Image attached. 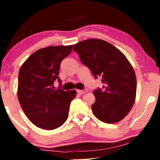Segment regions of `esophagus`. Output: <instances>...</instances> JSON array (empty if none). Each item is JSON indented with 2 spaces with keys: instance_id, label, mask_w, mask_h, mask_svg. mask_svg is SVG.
Masks as SVG:
<instances>
[{
  "instance_id": "1",
  "label": "esophagus",
  "mask_w": 160,
  "mask_h": 160,
  "mask_svg": "<svg viewBox=\"0 0 160 160\" xmlns=\"http://www.w3.org/2000/svg\"><path fill=\"white\" fill-rule=\"evenodd\" d=\"M87 92V89H80V90H77V93L79 94V95H83V94L86 93Z\"/></svg>"
}]
</instances>
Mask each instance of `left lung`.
<instances>
[{
  "label": "left lung",
  "instance_id": "left-lung-1",
  "mask_svg": "<svg viewBox=\"0 0 160 160\" xmlns=\"http://www.w3.org/2000/svg\"><path fill=\"white\" fill-rule=\"evenodd\" d=\"M73 51L88 67L94 77H100L102 89L93 90L94 115L113 124L124 119L133 106L136 95V77L132 65L122 52L101 39H87L76 43Z\"/></svg>",
  "mask_w": 160,
  "mask_h": 160
}]
</instances>
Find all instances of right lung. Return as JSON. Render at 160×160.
<instances>
[{
	"label": "right lung",
	"instance_id": "1",
	"mask_svg": "<svg viewBox=\"0 0 160 160\" xmlns=\"http://www.w3.org/2000/svg\"><path fill=\"white\" fill-rule=\"evenodd\" d=\"M73 45L51 46L37 50L20 68L18 76V99L25 115L38 128L54 130L68 117L75 90H54L57 79L61 85L59 71L63 59L68 56Z\"/></svg>",
	"mask_w": 160,
	"mask_h": 160
}]
</instances>
